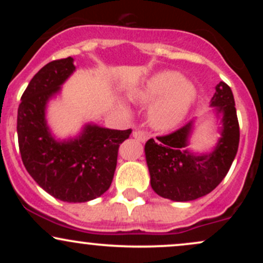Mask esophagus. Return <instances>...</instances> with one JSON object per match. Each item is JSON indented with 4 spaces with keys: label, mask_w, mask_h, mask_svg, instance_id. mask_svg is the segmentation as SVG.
<instances>
[{
    "label": "esophagus",
    "mask_w": 263,
    "mask_h": 263,
    "mask_svg": "<svg viewBox=\"0 0 263 263\" xmlns=\"http://www.w3.org/2000/svg\"><path fill=\"white\" fill-rule=\"evenodd\" d=\"M132 136H134L136 140L140 141V142H144V141L147 140V138H148V135H147L146 132L142 131V129H137V128L135 129L134 134H132Z\"/></svg>",
    "instance_id": "1"
}]
</instances>
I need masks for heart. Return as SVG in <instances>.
<instances>
[{
  "instance_id": "1",
  "label": "heart",
  "mask_w": 263,
  "mask_h": 263,
  "mask_svg": "<svg viewBox=\"0 0 263 263\" xmlns=\"http://www.w3.org/2000/svg\"><path fill=\"white\" fill-rule=\"evenodd\" d=\"M131 96L142 104L157 100L151 107L149 120L155 127L164 129L174 127L185 117L195 100V90L176 71H161L134 90ZM121 107L127 108L125 102Z\"/></svg>"
}]
</instances>
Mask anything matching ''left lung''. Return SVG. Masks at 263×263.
Returning a JSON list of instances; mask_svg holds the SVG:
<instances>
[{"mask_svg": "<svg viewBox=\"0 0 263 263\" xmlns=\"http://www.w3.org/2000/svg\"><path fill=\"white\" fill-rule=\"evenodd\" d=\"M211 106L222 115L221 137L208 155H194L185 148L192 134L190 121L170 135L158 136L144 146L151 185L162 198L190 201L213 192L230 170L240 142L236 107L230 86L216 85Z\"/></svg>", "mask_w": 263, "mask_h": 263, "instance_id": "8db88e82", "label": "left lung"}]
</instances>
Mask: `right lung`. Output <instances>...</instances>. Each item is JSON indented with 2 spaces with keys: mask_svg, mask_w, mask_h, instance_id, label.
Listing matches in <instances>:
<instances>
[{
  "mask_svg": "<svg viewBox=\"0 0 263 263\" xmlns=\"http://www.w3.org/2000/svg\"><path fill=\"white\" fill-rule=\"evenodd\" d=\"M73 58L53 60L38 71L21 98L17 135L27 172L41 188L66 203H84L110 188L119 147L132 129L86 125L79 137L58 142L45 122V106L73 74Z\"/></svg>",
  "mask_w": 263,
  "mask_h": 263,
  "instance_id": "add662e5",
  "label": "right lung"
}]
</instances>
